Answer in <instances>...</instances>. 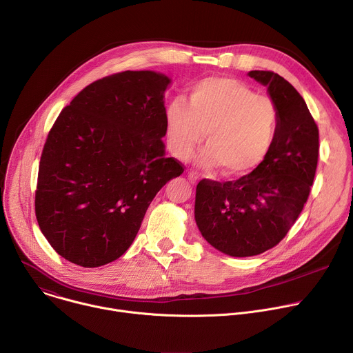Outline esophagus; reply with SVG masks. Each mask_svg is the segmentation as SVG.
Returning a JSON list of instances; mask_svg holds the SVG:
<instances>
[{
	"label": "esophagus",
	"instance_id": "obj_1",
	"mask_svg": "<svg viewBox=\"0 0 353 353\" xmlns=\"http://www.w3.org/2000/svg\"><path fill=\"white\" fill-rule=\"evenodd\" d=\"M188 179L192 184H195L198 181V174L195 172H188Z\"/></svg>",
	"mask_w": 353,
	"mask_h": 353
}]
</instances>
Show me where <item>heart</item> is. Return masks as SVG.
Returning a JSON list of instances; mask_svg holds the SVG:
<instances>
[{
    "instance_id": "1",
    "label": "heart",
    "mask_w": 353,
    "mask_h": 353,
    "mask_svg": "<svg viewBox=\"0 0 353 353\" xmlns=\"http://www.w3.org/2000/svg\"><path fill=\"white\" fill-rule=\"evenodd\" d=\"M278 112L272 100L256 94L230 78H208L195 83L187 105L174 99L166 109L170 152L187 161L205 132L207 149L201 162L221 165L228 176L253 170L272 143Z\"/></svg>"
}]
</instances>
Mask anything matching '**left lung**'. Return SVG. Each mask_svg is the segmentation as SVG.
I'll return each mask as SVG.
<instances>
[{"instance_id": "8db88e82", "label": "left lung", "mask_w": 353, "mask_h": 353, "mask_svg": "<svg viewBox=\"0 0 353 353\" xmlns=\"http://www.w3.org/2000/svg\"><path fill=\"white\" fill-rule=\"evenodd\" d=\"M268 86L278 112L264 161L234 181L204 179L196 185L195 222L204 239L232 257L275 247L307 203L319 162V127L305 99L272 71H250Z\"/></svg>"}]
</instances>
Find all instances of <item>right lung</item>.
I'll return each mask as SVG.
<instances>
[{
	"mask_svg": "<svg viewBox=\"0 0 353 353\" xmlns=\"http://www.w3.org/2000/svg\"><path fill=\"white\" fill-rule=\"evenodd\" d=\"M169 83L154 71L97 79L50 130L34 211L41 233L65 260L94 268L121 257L158 191L184 172L162 142Z\"/></svg>",
	"mask_w": 353,
	"mask_h": 353,
	"instance_id": "add662e5",
	"label": "right lung"
}]
</instances>
